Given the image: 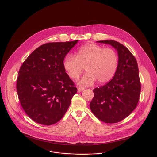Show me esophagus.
Listing matches in <instances>:
<instances>
[{
	"label": "esophagus",
	"instance_id": "obj_1",
	"mask_svg": "<svg viewBox=\"0 0 157 157\" xmlns=\"http://www.w3.org/2000/svg\"><path fill=\"white\" fill-rule=\"evenodd\" d=\"M77 89H78V93H80V92H82V91H83L84 90H85V88H83V87H78L77 88Z\"/></svg>",
	"mask_w": 157,
	"mask_h": 157
}]
</instances>
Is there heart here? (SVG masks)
Instances as JSON below:
<instances>
[{
    "label": "heart",
    "mask_w": 157,
    "mask_h": 157,
    "mask_svg": "<svg viewBox=\"0 0 157 157\" xmlns=\"http://www.w3.org/2000/svg\"><path fill=\"white\" fill-rule=\"evenodd\" d=\"M118 64L117 53L110 48H104L95 44H88L80 47L76 56L69 54L66 56L63 66L72 78H78L85 68L86 74L78 83L89 86L95 81L98 84L109 82L114 76Z\"/></svg>",
    "instance_id": "b5f03b06"
}]
</instances>
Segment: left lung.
I'll return each mask as SVG.
<instances>
[{"label": "left lung", "instance_id": "obj_1", "mask_svg": "<svg viewBox=\"0 0 157 157\" xmlns=\"http://www.w3.org/2000/svg\"><path fill=\"white\" fill-rule=\"evenodd\" d=\"M97 42L112 46L117 51L118 64L112 79L93 90L90 107L99 120L114 123L127 117L137 106L141 88L138 66L130 51L119 42L112 40Z\"/></svg>", "mask_w": 157, "mask_h": 157}]
</instances>
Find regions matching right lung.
Listing matches in <instances>:
<instances>
[{
  "instance_id": "right-lung-1",
  "label": "right lung",
  "mask_w": 157,
  "mask_h": 157,
  "mask_svg": "<svg viewBox=\"0 0 157 157\" xmlns=\"http://www.w3.org/2000/svg\"><path fill=\"white\" fill-rule=\"evenodd\" d=\"M78 42L44 44L23 63L17 90L23 110L33 121L52 125L67 110L77 89L65 72L63 61Z\"/></svg>"
}]
</instances>
